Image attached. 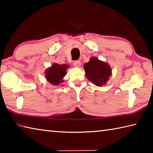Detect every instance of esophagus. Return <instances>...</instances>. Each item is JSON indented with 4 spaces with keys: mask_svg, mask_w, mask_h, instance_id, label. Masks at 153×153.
Wrapping results in <instances>:
<instances>
[{
    "mask_svg": "<svg viewBox=\"0 0 153 153\" xmlns=\"http://www.w3.org/2000/svg\"><path fill=\"white\" fill-rule=\"evenodd\" d=\"M74 65L76 67H79L80 66H81V61H80L79 60L75 61L74 62Z\"/></svg>",
    "mask_w": 153,
    "mask_h": 153,
    "instance_id": "esophagus-1",
    "label": "esophagus"
}]
</instances>
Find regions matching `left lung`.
I'll list each match as a JSON object with an SVG mask.
<instances>
[{
	"mask_svg": "<svg viewBox=\"0 0 153 153\" xmlns=\"http://www.w3.org/2000/svg\"><path fill=\"white\" fill-rule=\"evenodd\" d=\"M86 76L96 86H102L109 79L112 74L109 65L93 56L84 65Z\"/></svg>",
	"mask_w": 153,
	"mask_h": 153,
	"instance_id": "8db88e82",
	"label": "left lung"
}]
</instances>
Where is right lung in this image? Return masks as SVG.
<instances>
[{
  "label": "right lung",
  "instance_id": "right-lung-1",
  "mask_svg": "<svg viewBox=\"0 0 153 153\" xmlns=\"http://www.w3.org/2000/svg\"><path fill=\"white\" fill-rule=\"evenodd\" d=\"M69 65L66 64L59 65L54 63L45 71V77L51 84L58 86L60 83L63 82V77L66 75L67 68Z\"/></svg>",
  "mask_w": 153,
  "mask_h": 153
}]
</instances>
